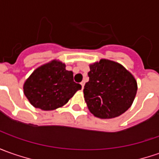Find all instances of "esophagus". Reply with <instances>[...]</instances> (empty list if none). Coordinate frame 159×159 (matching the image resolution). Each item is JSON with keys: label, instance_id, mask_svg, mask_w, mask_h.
<instances>
[{"label": "esophagus", "instance_id": "esophagus-1", "mask_svg": "<svg viewBox=\"0 0 159 159\" xmlns=\"http://www.w3.org/2000/svg\"><path fill=\"white\" fill-rule=\"evenodd\" d=\"M81 85H82V89H84V82H82V83H81Z\"/></svg>", "mask_w": 159, "mask_h": 159}]
</instances>
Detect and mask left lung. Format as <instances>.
I'll use <instances>...</instances> for the list:
<instances>
[{"mask_svg":"<svg viewBox=\"0 0 159 159\" xmlns=\"http://www.w3.org/2000/svg\"><path fill=\"white\" fill-rule=\"evenodd\" d=\"M84 89L90 112L100 119L121 115L132 106L137 91L134 75L120 63L101 59L90 65Z\"/></svg>","mask_w":159,"mask_h":159,"instance_id":"obj_1","label":"left lung"}]
</instances>
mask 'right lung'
<instances>
[{"mask_svg":"<svg viewBox=\"0 0 159 159\" xmlns=\"http://www.w3.org/2000/svg\"><path fill=\"white\" fill-rule=\"evenodd\" d=\"M82 89L74 82L72 71L66 69L65 63L52 60L39 66L25 80L24 93L30 104L44 111L63 107Z\"/></svg>","mask_w":159,"mask_h":159,"instance_id":"obj_1","label":"right lung"}]
</instances>
